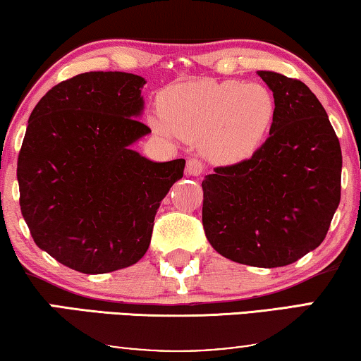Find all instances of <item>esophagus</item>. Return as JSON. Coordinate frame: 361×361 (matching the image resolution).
I'll return each instance as SVG.
<instances>
[{
  "mask_svg": "<svg viewBox=\"0 0 361 361\" xmlns=\"http://www.w3.org/2000/svg\"><path fill=\"white\" fill-rule=\"evenodd\" d=\"M204 162H202L200 159H197V157H190L189 161H187V174L189 176H200L202 172H204Z\"/></svg>",
  "mask_w": 361,
  "mask_h": 361,
  "instance_id": "esophagus-1",
  "label": "esophagus"
}]
</instances>
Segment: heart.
I'll return each mask as SVG.
<instances>
[{"instance_id": "b5f03b06", "label": "heart", "mask_w": 361, "mask_h": 361, "mask_svg": "<svg viewBox=\"0 0 361 361\" xmlns=\"http://www.w3.org/2000/svg\"><path fill=\"white\" fill-rule=\"evenodd\" d=\"M162 114L151 126L162 136L202 141L212 161H243L261 146L276 120V100L261 83L205 78L171 87L162 97Z\"/></svg>"}]
</instances>
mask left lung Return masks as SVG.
Masks as SVG:
<instances>
[{"instance_id":"8db88e82","label":"left lung","mask_w":361,"mask_h":361,"mask_svg":"<svg viewBox=\"0 0 361 361\" xmlns=\"http://www.w3.org/2000/svg\"><path fill=\"white\" fill-rule=\"evenodd\" d=\"M276 100L269 137L250 159L202 182L209 243L235 263L278 268L317 248L340 204L342 149L322 103L298 78L259 71Z\"/></svg>"}]
</instances>
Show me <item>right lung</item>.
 <instances>
[{"label":"right lung","instance_id":"right-lung-1","mask_svg":"<svg viewBox=\"0 0 361 361\" xmlns=\"http://www.w3.org/2000/svg\"><path fill=\"white\" fill-rule=\"evenodd\" d=\"M146 80L85 72L34 108L18 157L19 205L34 243L67 268L103 274L149 248L161 200L184 159L154 162L131 145L151 133L141 116Z\"/></svg>","mask_w":361,"mask_h":361}]
</instances>
